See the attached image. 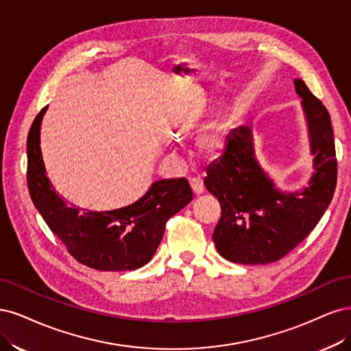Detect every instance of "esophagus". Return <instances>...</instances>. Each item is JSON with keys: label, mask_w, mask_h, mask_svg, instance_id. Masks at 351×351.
I'll return each mask as SVG.
<instances>
[{"label": "esophagus", "mask_w": 351, "mask_h": 351, "mask_svg": "<svg viewBox=\"0 0 351 351\" xmlns=\"http://www.w3.org/2000/svg\"><path fill=\"white\" fill-rule=\"evenodd\" d=\"M191 189L195 195H201V194H204V184H202V180H199V179H192Z\"/></svg>", "instance_id": "1"}]
</instances>
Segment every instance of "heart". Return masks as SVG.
<instances>
[{
  "instance_id": "1",
  "label": "heart",
  "mask_w": 351,
  "mask_h": 351,
  "mask_svg": "<svg viewBox=\"0 0 351 351\" xmlns=\"http://www.w3.org/2000/svg\"><path fill=\"white\" fill-rule=\"evenodd\" d=\"M229 134L230 127L226 121L213 123L211 127L202 131L197 138V152L199 157L207 162L219 159L228 147Z\"/></svg>"
}]
</instances>
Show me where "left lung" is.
Here are the masks:
<instances>
[{
	"label": "left lung",
	"mask_w": 351,
	"mask_h": 351,
	"mask_svg": "<svg viewBox=\"0 0 351 351\" xmlns=\"http://www.w3.org/2000/svg\"><path fill=\"white\" fill-rule=\"evenodd\" d=\"M295 90L313 156L308 186L282 191L276 185L255 154L251 127L233 130L223 156L207 169L204 185L221 207L213 241L230 263L278 261L313 230L334 197L337 159L330 114L299 78Z\"/></svg>",
	"instance_id": "1"
}]
</instances>
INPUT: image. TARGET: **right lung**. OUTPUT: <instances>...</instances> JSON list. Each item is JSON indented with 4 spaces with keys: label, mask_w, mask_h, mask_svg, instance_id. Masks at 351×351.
Returning a JSON list of instances; mask_svg holds the SVG:
<instances>
[{
    "label": "right lung",
    "mask_w": 351,
    "mask_h": 351,
    "mask_svg": "<svg viewBox=\"0 0 351 351\" xmlns=\"http://www.w3.org/2000/svg\"><path fill=\"white\" fill-rule=\"evenodd\" d=\"M47 108L27 135V186L36 210L69 252L99 271L137 269L153 258L166 221L192 201L185 178L162 179L132 204L92 211L69 204L47 176L40 150V123Z\"/></svg>",
    "instance_id": "obj_1"
}]
</instances>
